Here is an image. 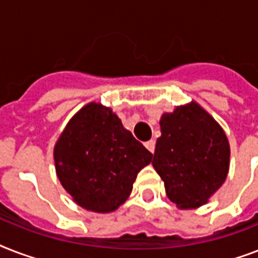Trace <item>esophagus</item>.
I'll use <instances>...</instances> for the list:
<instances>
[{
  "label": "esophagus",
  "instance_id": "esophagus-1",
  "mask_svg": "<svg viewBox=\"0 0 258 258\" xmlns=\"http://www.w3.org/2000/svg\"><path fill=\"white\" fill-rule=\"evenodd\" d=\"M146 149L149 150L150 153H154L155 151V141H149L145 143Z\"/></svg>",
  "mask_w": 258,
  "mask_h": 258
}]
</instances>
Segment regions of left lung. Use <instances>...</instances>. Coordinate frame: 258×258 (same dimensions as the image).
<instances>
[{
  "instance_id": "8db88e82",
  "label": "left lung",
  "mask_w": 258,
  "mask_h": 258,
  "mask_svg": "<svg viewBox=\"0 0 258 258\" xmlns=\"http://www.w3.org/2000/svg\"><path fill=\"white\" fill-rule=\"evenodd\" d=\"M153 166L179 209L208 204L229 172L230 146L224 128L197 101L178 105L159 120Z\"/></svg>"
}]
</instances>
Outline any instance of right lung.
I'll use <instances>...</instances> for the list:
<instances>
[{
  "label": "right lung",
  "mask_w": 258,
  "mask_h": 258,
  "mask_svg": "<svg viewBox=\"0 0 258 258\" xmlns=\"http://www.w3.org/2000/svg\"><path fill=\"white\" fill-rule=\"evenodd\" d=\"M151 158L116 113L96 101L71 117L53 149L61 186L80 208L95 213L115 212L124 204Z\"/></svg>",
  "instance_id": "obj_1"
}]
</instances>
